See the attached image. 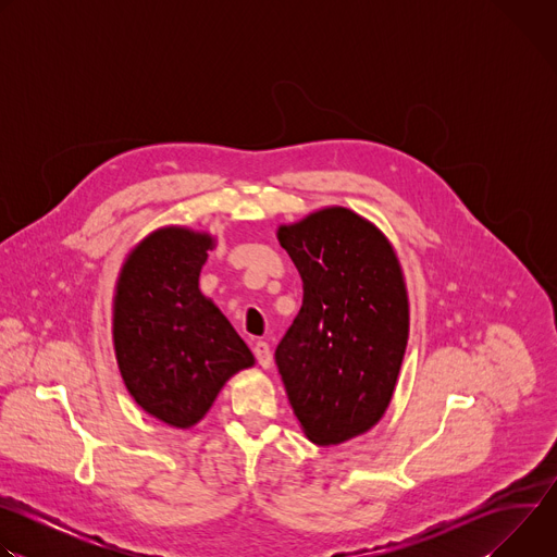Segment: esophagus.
<instances>
[{"instance_id":"1","label":"esophagus","mask_w":557,"mask_h":557,"mask_svg":"<svg viewBox=\"0 0 557 557\" xmlns=\"http://www.w3.org/2000/svg\"><path fill=\"white\" fill-rule=\"evenodd\" d=\"M253 352H256V359H258V363H260L262 368H269V366L273 363V352H271V348H269L267 342H258V344L253 346Z\"/></svg>"}]
</instances>
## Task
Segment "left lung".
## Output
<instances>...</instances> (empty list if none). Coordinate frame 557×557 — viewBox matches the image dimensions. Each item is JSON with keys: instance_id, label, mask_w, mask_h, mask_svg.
<instances>
[{"instance_id": "1", "label": "left lung", "mask_w": 557, "mask_h": 557, "mask_svg": "<svg viewBox=\"0 0 557 557\" xmlns=\"http://www.w3.org/2000/svg\"><path fill=\"white\" fill-rule=\"evenodd\" d=\"M304 299L275 350L293 412L314 445H339L374 428L399 376L410 306L387 237L346 207L282 224Z\"/></svg>"}]
</instances>
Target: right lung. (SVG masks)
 Instances as JSON below:
<instances>
[{
  "label": "right lung",
  "mask_w": 557,
  "mask_h": 557,
  "mask_svg": "<svg viewBox=\"0 0 557 557\" xmlns=\"http://www.w3.org/2000/svg\"><path fill=\"white\" fill-rule=\"evenodd\" d=\"M213 235L187 226L151 231L127 253L114 293L112 339L134 401L153 419L194 428L222 385L256 363L198 280Z\"/></svg>",
  "instance_id": "right-lung-1"
}]
</instances>
